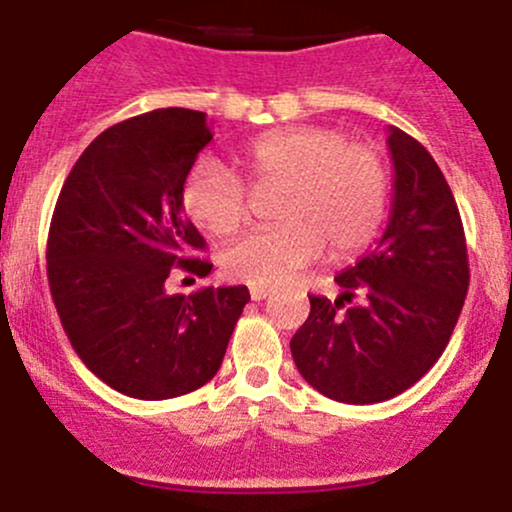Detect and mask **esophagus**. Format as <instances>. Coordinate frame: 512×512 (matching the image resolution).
Instances as JSON below:
<instances>
[{
  "label": "esophagus",
  "mask_w": 512,
  "mask_h": 512,
  "mask_svg": "<svg viewBox=\"0 0 512 512\" xmlns=\"http://www.w3.org/2000/svg\"><path fill=\"white\" fill-rule=\"evenodd\" d=\"M270 293H272V288H267V285H250L252 300H265Z\"/></svg>",
  "instance_id": "1"
}]
</instances>
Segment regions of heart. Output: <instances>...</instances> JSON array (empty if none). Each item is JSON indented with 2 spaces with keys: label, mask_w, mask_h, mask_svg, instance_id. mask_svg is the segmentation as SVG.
Returning a JSON list of instances; mask_svg holds the SVG:
<instances>
[{
  "label": "heart",
  "mask_w": 512,
  "mask_h": 512,
  "mask_svg": "<svg viewBox=\"0 0 512 512\" xmlns=\"http://www.w3.org/2000/svg\"><path fill=\"white\" fill-rule=\"evenodd\" d=\"M242 166L255 184H283L272 202L278 224L234 242L222 257L232 280L280 285L321 255L364 250L384 224L389 207V166L374 143L348 141L326 126L267 131L242 151ZM186 217L214 237H229L245 224V186L232 171L202 161L181 186Z\"/></svg>",
  "instance_id": "1"
}]
</instances>
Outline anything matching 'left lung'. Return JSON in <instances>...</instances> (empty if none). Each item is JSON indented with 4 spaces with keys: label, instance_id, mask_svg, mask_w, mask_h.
Instances as JSON below:
<instances>
[{
    "label": "left lung",
    "instance_id": "obj_1",
    "mask_svg": "<svg viewBox=\"0 0 512 512\" xmlns=\"http://www.w3.org/2000/svg\"><path fill=\"white\" fill-rule=\"evenodd\" d=\"M394 199L379 245L336 275V303L310 295L290 341L313 389L343 404H376L417 384L442 356L470 285L465 229L427 148L389 128ZM356 292L365 303L343 309Z\"/></svg>",
    "mask_w": 512,
    "mask_h": 512
}]
</instances>
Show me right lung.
Listing matches in <instances>:
<instances>
[{
    "label": "right lung",
    "mask_w": 512,
    "mask_h": 512,
    "mask_svg": "<svg viewBox=\"0 0 512 512\" xmlns=\"http://www.w3.org/2000/svg\"><path fill=\"white\" fill-rule=\"evenodd\" d=\"M212 141L207 113L159 108L100 133L62 184L47 280L83 364L121 394L159 401L207 384L250 300L245 285L171 295V267L209 275L181 186Z\"/></svg>",
    "instance_id": "right-lung-1"
}]
</instances>
